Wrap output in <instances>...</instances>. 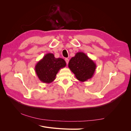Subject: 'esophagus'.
I'll list each match as a JSON object with an SVG mask.
<instances>
[{
    "mask_svg": "<svg viewBox=\"0 0 131 131\" xmlns=\"http://www.w3.org/2000/svg\"><path fill=\"white\" fill-rule=\"evenodd\" d=\"M65 61H66V63L67 64H68V62H69V59H68V58H66L65 59Z\"/></svg>",
    "mask_w": 131,
    "mask_h": 131,
    "instance_id": "esophagus-1",
    "label": "esophagus"
}]
</instances>
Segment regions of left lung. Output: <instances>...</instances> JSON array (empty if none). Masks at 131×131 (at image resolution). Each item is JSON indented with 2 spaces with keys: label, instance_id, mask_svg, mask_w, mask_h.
Masks as SVG:
<instances>
[{
  "label": "left lung",
  "instance_id": "obj_1",
  "mask_svg": "<svg viewBox=\"0 0 131 131\" xmlns=\"http://www.w3.org/2000/svg\"><path fill=\"white\" fill-rule=\"evenodd\" d=\"M68 67L79 81L85 82L93 77L96 64L85 53L79 52L70 59Z\"/></svg>",
  "mask_w": 131,
  "mask_h": 131
}]
</instances>
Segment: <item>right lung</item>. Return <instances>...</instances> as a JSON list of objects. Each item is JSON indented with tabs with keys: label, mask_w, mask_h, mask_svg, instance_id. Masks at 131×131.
Instances as JSON below:
<instances>
[{
	"label": "right lung",
	"mask_w": 131,
	"mask_h": 131,
	"mask_svg": "<svg viewBox=\"0 0 131 131\" xmlns=\"http://www.w3.org/2000/svg\"><path fill=\"white\" fill-rule=\"evenodd\" d=\"M66 63L61 58H56L53 53L46 54L35 66V71L41 81L46 84L52 82L56 79L60 69L64 68Z\"/></svg>",
	"instance_id": "add662e5"
}]
</instances>
